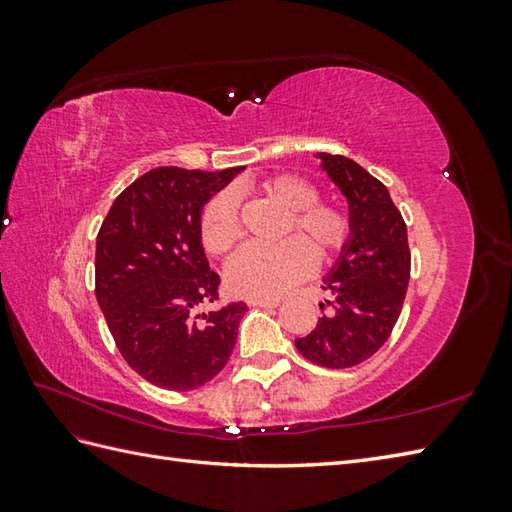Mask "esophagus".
I'll use <instances>...</instances> for the list:
<instances>
[{
	"instance_id": "obj_1",
	"label": "esophagus",
	"mask_w": 512,
	"mask_h": 512,
	"mask_svg": "<svg viewBox=\"0 0 512 512\" xmlns=\"http://www.w3.org/2000/svg\"><path fill=\"white\" fill-rule=\"evenodd\" d=\"M281 299L275 297H259V299H248V306H259V308H277Z\"/></svg>"
}]
</instances>
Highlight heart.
<instances>
[{
    "label": "heart",
    "mask_w": 512,
    "mask_h": 512,
    "mask_svg": "<svg viewBox=\"0 0 512 512\" xmlns=\"http://www.w3.org/2000/svg\"><path fill=\"white\" fill-rule=\"evenodd\" d=\"M259 191L286 211L279 237L288 239L275 246H246L228 262V288L248 299L281 295L310 275L314 255L328 262L352 239L350 215L339 204L321 202L319 189L308 178L277 173L259 182ZM200 235L211 255H224L239 242L242 222L233 189L215 193L206 202Z\"/></svg>",
    "instance_id": "1"
}]
</instances>
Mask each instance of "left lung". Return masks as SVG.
<instances>
[{"mask_svg":"<svg viewBox=\"0 0 512 512\" xmlns=\"http://www.w3.org/2000/svg\"><path fill=\"white\" fill-rule=\"evenodd\" d=\"M321 169L350 204L352 239L323 290V317L295 339L297 350L321 367L345 369L367 361L389 339L407 295L411 253L407 224L387 187L345 156L319 154Z\"/></svg>","mask_w":512,"mask_h":512,"instance_id":"1","label":"left lung"}]
</instances>
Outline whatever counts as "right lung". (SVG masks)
I'll return each instance as SVG.
<instances>
[{
    "instance_id": "1",
    "label": "right lung",
    "mask_w": 512,
    "mask_h": 512,
    "mask_svg": "<svg viewBox=\"0 0 512 512\" xmlns=\"http://www.w3.org/2000/svg\"><path fill=\"white\" fill-rule=\"evenodd\" d=\"M242 169H151L118 195L96 235V301L118 352L151 385L202 387L233 352L248 308L237 301L200 312L220 286L200 217Z\"/></svg>"
}]
</instances>
